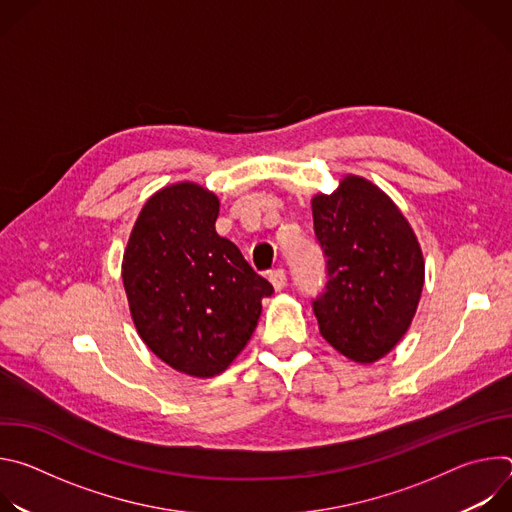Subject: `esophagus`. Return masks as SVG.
I'll return each instance as SVG.
<instances>
[{
	"label": "esophagus",
	"instance_id": "1",
	"mask_svg": "<svg viewBox=\"0 0 512 512\" xmlns=\"http://www.w3.org/2000/svg\"><path fill=\"white\" fill-rule=\"evenodd\" d=\"M269 281H271V285H273L275 291H281V289L287 285V275H285V271L279 267V269H273V271L269 273Z\"/></svg>",
	"mask_w": 512,
	"mask_h": 512
}]
</instances>
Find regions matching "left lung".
I'll use <instances>...</instances> for the list:
<instances>
[{"label": "left lung", "instance_id": "obj_1", "mask_svg": "<svg viewBox=\"0 0 512 512\" xmlns=\"http://www.w3.org/2000/svg\"><path fill=\"white\" fill-rule=\"evenodd\" d=\"M312 214L328 257L326 291L314 302L320 334L352 362H377L405 336L421 300L417 235L389 194L354 174L316 194Z\"/></svg>", "mask_w": 512, "mask_h": 512}]
</instances>
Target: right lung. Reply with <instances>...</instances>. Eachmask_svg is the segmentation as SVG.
Listing matches in <instances>:
<instances>
[{"label":"right lung","instance_id":"1","mask_svg":"<svg viewBox=\"0 0 512 512\" xmlns=\"http://www.w3.org/2000/svg\"><path fill=\"white\" fill-rule=\"evenodd\" d=\"M221 200L194 182L145 200L121 277L139 338L178 373L210 379L253 336L273 285L214 229Z\"/></svg>","mask_w":512,"mask_h":512}]
</instances>
